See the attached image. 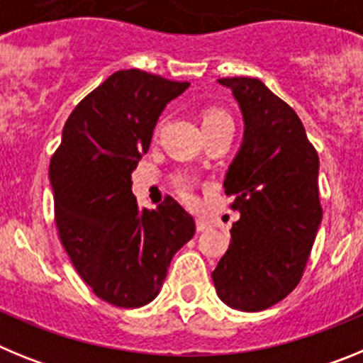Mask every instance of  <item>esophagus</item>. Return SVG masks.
<instances>
[{
  "label": "esophagus",
  "mask_w": 363,
  "mask_h": 363,
  "mask_svg": "<svg viewBox=\"0 0 363 363\" xmlns=\"http://www.w3.org/2000/svg\"><path fill=\"white\" fill-rule=\"evenodd\" d=\"M196 229H198V233H205V230L211 229V223L207 220H203V218H198V220H196Z\"/></svg>",
  "instance_id": "34e87169"
}]
</instances>
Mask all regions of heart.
<instances>
[{
    "label": "heart",
    "instance_id": "b5f03b06",
    "mask_svg": "<svg viewBox=\"0 0 363 363\" xmlns=\"http://www.w3.org/2000/svg\"><path fill=\"white\" fill-rule=\"evenodd\" d=\"M223 123H233L230 121V116L225 111L221 108H207L203 112V127H213V125H223ZM176 185H178L179 194L187 200H192V182L187 178V176H178L176 178Z\"/></svg>",
    "mask_w": 363,
    "mask_h": 363
}]
</instances>
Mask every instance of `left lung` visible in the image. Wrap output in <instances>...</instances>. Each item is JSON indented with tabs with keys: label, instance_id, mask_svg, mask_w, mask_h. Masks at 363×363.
<instances>
[{
	"label": "left lung",
	"instance_id": "obj_1",
	"mask_svg": "<svg viewBox=\"0 0 363 363\" xmlns=\"http://www.w3.org/2000/svg\"><path fill=\"white\" fill-rule=\"evenodd\" d=\"M242 111L243 143L223 189L240 220L213 271L221 301L256 313L301 280L322 223L318 152L296 112L256 78H221Z\"/></svg>",
	"mask_w": 363,
	"mask_h": 363
}]
</instances>
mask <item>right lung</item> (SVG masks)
<instances>
[{
	"mask_svg": "<svg viewBox=\"0 0 363 363\" xmlns=\"http://www.w3.org/2000/svg\"><path fill=\"white\" fill-rule=\"evenodd\" d=\"M187 86L145 70H118L76 105L50 160L60 240L96 296L116 307L158 296L172 256L196 230L171 196L140 209L130 178L165 105Z\"/></svg>",
	"mask_w": 363,
	"mask_h": 363,
	"instance_id": "1",
	"label": "right lung"
}]
</instances>
